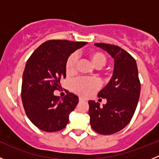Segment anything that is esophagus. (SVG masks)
Returning a JSON list of instances; mask_svg holds the SVG:
<instances>
[{"mask_svg": "<svg viewBox=\"0 0 159 159\" xmlns=\"http://www.w3.org/2000/svg\"><path fill=\"white\" fill-rule=\"evenodd\" d=\"M79 100H80V102H83V101H85V99H82V98H80V99H79Z\"/></svg>", "mask_w": 159, "mask_h": 159, "instance_id": "obj_1", "label": "esophagus"}]
</instances>
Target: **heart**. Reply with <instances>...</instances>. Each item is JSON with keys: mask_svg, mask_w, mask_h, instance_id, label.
Masks as SVG:
<instances>
[{"mask_svg": "<svg viewBox=\"0 0 159 159\" xmlns=\"http://www.w3.org/2000/svg\"><path fill=\"white\" fill-rule=\"evenodd\" d=\"M88 57L92 65L98 69L102 68L107 63L106 55L102 52L92 50L88 53ZM65 72L67 75H75L76 72V57L75 55H70L65 63ZM99 88V82L94 79L79 78L71 84V90L77 95L88 97L93 94Z\"/></svg>", "mask_w": 159, "mask_h": 159, "instance_id": "b5f03b06", "label": "heart"}]
</instances>
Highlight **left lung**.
I'll list each match as a JSON object with an SVG mask.
<instances>
[{"label": "left lung", "instance_id": "1", "mask_svg": "<svg viewBox=\"0 0 159 159\" xmlns=\"http://www.w3.org/2000/svg\"><path fill=\"white\" fill-rule=\"evenodd\" d=\"M95 45L107 52L115 60L114 72L110 82L98 94L107 99L102 107L90 100V123L95 132L112 134L124 128L130 122L139 99L141 84L135 60L124 49L109 43Z\"/></svg>", "mask_w": 159, "mask_h": 159}]
</instances>
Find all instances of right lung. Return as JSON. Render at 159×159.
Segmentation results:
<instances>
[{"label":"right lung","instance_id":"right-lung-1","mask_svg":"<svg viewBox=\"0 0 159 159\" xmlns=\"http://www.w3.org/2000/svg\"><path fill=\"white\" fill-rule=\"evenodd\" d=\"M86 43L66 40H48L28 60L22 79V102L28 118L40 130L58 131L68 123L69 114L78 104V96L67 91L60 100V97L54 95L53 92L61 88L60 80L66 77L67 57Z\"/></svg>","mask_w":159,"mask_h":159}]
</instances>
